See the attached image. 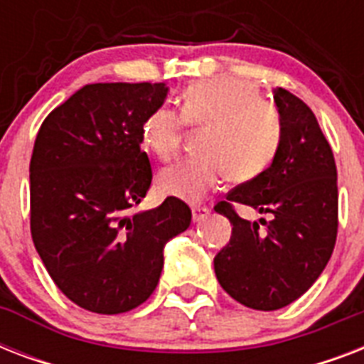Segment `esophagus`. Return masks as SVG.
<instances>
[{
	"label": "esophagus",
	"instance_id": "1",
	"mask_svg": "<svg viewBox=\"0 0 364 364\" xmlns=\"http://www.w3.org/2000/svg\"><path fill=\"white\" fill-rule=\"evenodd\" d=\"M210 210L205 208V205H193V221L200 223L204 221L205 217H208Z\"/></svg>",
	"mask_w": 364,
	"mask_h": 364
}]
</instances>
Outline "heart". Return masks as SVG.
I'll use <instances>...</instances> for the list:
<instances>
[{
  "label": "heart",
  "instance_id": "1",
  "mask_svg": "<svg viewBox=\"0 0 364 364\" xmlns=\"http://www.w3.org/2000/svg\"><path fill=\"white\" fill-rule=\"evenodd\" d=\"M183 122L205 128L198 159L179 160L160 171L159 188L168 196L196 202L215 188L227 173L230 181H251L274 162L283 139V121L276 105L259 98L251 82L204 79L181 94V117L159 107L145 119L143 145L160 160L179 151Z\"/></svg>",
  "mask_w": 364,
  "mask_h": 364
}]
</instances>
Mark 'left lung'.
Segmentation results:
<instances>
[{
	"label": "left lung",
	"mask_w": 364,
	"mask_h": 364,
	"mask_svg": "<svg viewBox=\"0 0 364 364\" xmlns=\"http://www.w3.org/2000/svg\"><path fill=\"white\" fill-rule=\"evenodd\" d=\"M274 102L283 121L276 159L215 205L232 225L230 242L213 259L217 279L240 304L262 311L285 308L316 283L338 232L333 149L302 100L274 88ZM232 201L264 213L269 221L242 220Z\"/></svg>",
	"instance_id": "1"
}]
</instances>
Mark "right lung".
I'll list each match as a JSON object with an SVG mask.
<instances>
[{
	"mask_svg": "<svg viewBox=\"0 0 364 364\" xmlns=\"http://www.w3.org/2000/svg\"><path fill=\"white\" fill-rule=\"evenodd\" d=\"M164 82H96L43 121L30 162L31 240L62 293L94 314H124L153 294L164 245L191 225L168 196L130 215L153 170L143 122L164 104Z\"/></svg>",
	"mask_w": 364,
	"mask_h": 364,
	"instance_id": "1",
	"label": "right lung"
}]
</instances>
